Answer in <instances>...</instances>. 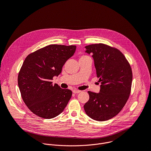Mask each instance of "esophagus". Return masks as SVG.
Instances as JSON below:
<instances>
[{
    "label": "esophagus",
    "mask_w": 151,
    "mask_h": 151,
    "mask_svg": "<svg viewBox=\"0 0 151 151\" xmlns=\"http://www.w3.org/2000/svg\"><path fill=\"white\" fill-rule=\"evenodd\" d=\"M81 91L78 90H73V93H75V94L79 93H81Z\"/></svg>",
    "instance_id": "obj_1"
}]
</instances>
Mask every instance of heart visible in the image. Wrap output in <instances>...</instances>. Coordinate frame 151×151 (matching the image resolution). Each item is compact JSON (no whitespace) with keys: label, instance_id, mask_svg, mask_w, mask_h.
Returning a JSON list of instances; mask_svg holds the SVG:
<instances>
[{"label":"heart","instance_id":"b5f03b06","mask_svg":"<svg viewBox=\"0 0 151 151\" xmlns=\"http://www.w3.org/2000/svg\"><path fill=\"white\" fill-rule=\"evenodd\" d=\"M87 57V56H82L81 58H83V57Z\"/></svg>","mask_w":151,"mask_h":151}]
</instances>
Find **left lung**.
<instances>
[{"label": "left lung", "mask_w": 151, "mask_h": 151, "mask_svg": "<svg viewBox=\"0 0 151 151\" xmlns=\"http://www.w3.org/2000/svg\"><path fill=\"white\" fill-rule=\"evenodd\" d=\"M94 60L97 76L101 82L99 93L88 91L90 99L83 108L91 119H110L125 106L130 96L132 71L127 59L118 50L103 44L85 47Z\"/></svg>", "instance_id": "obj_1"}]
</instances>
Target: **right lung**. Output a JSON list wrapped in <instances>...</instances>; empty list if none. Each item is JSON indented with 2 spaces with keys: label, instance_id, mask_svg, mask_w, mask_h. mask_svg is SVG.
Listing matches in <instances>:
<instances>
[{
  "label": "right lung",
  "instance_id": "1",
  "mask_svg": "<svg viewBox=\"0 0 151 151\" xmlns=\"http://www.w3.org/2000/svg\"><path fill=\"white\" fill-rule=\"evenodd\" d=\"M75 45H50L29 54L18 76L21 97L34 114L44 119L53 118L64 111L72 92L52 84L66 61L76 51Z\"/></svg>",
  "mask_w": 151,
  "mask_h": 151
}]
</instances>
